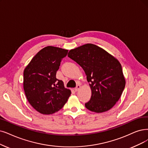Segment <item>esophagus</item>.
<instances>
[{
    "instance_id": "obj_1",
    "label": "esophagus",
    "mask_w": 148,
    "mask_h": 148,
    "mask_svg": "<svg viewBox=\"0 0 148 148\" xmlns=\"http://www.w3.org/2000/svg\"><path fill=\"white\" fill-rule=\"evenodd\" d=\"M80 87H81V86H80L79 84H78L77 86H76V88H75V92H77V91L79 89Z\"/></svg>"
}]
</instances>
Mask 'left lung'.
<instances>
[{"label":"left lung","instance_id":"left-lung-1","mask_svg":"<svg viewBox=\"0 0 148 148\" xmlns=\"http://www.w3.org/2000/svg\"><path fill=\"white\" fill-rule=\"evenodd\" d=\"M68 56L83 69L92 90L85 104L90 111L101 113L110 110L119 101L126 81L121 64L106 50L92 44L70 50Z\"/></svg>","mask_w":148,"mask_h":148}]
</instances>
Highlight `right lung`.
<instances>
[{
    "label": "right lung",
    "instance_id": "obj_1",
    "mask_svg": "<svg viewBox=\"0 0 148 148\" xmlns=\"http://www.w3.org/2000/svg\"><path fill=\"white\" fill-rule=\"evenodd\" d=\"M68 50L47 46L40 50L23 71V89L29 103L39 113L50 115L62 108L71 91L56 78V72Z\"/></svg>",
    "mask_w": 148,
    "mask_h": 148
}]
</instances>
